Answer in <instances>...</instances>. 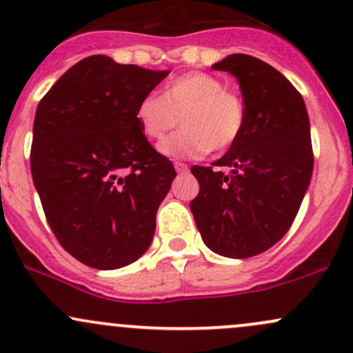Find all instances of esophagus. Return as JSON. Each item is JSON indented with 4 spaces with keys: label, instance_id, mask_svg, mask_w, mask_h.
Listing matches in <instances>:
<instances>
[{
    "label": "esophagus",
    "instance_id": "1",
    "mask_svg": "<svg viewBox=\"0 0 353 353\" xmlns=\"http://www.w3.org/2000/svg\"><path fill=\"white\" fill-rule=\"evenodd\" d=\"M174 168H176V170L179 174H185L189 172V165L184 164V162H174Z\"/></svg>",
    "mask_w": 353,
    "mask_h": 353
}]
</instances>
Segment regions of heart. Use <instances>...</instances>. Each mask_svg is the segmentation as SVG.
Here are the masks:
<instances>
[{
  "label": "heart",
  "mask_w": 353,
  "mask_h": 353,
  "mask_svg": "<svg viewBox=\"0 0 353 353\" xmlns=\"http://www.w3.org/2000/svg\"><path fill=\"white\" fill-rule=\"evenodd\" d=\"M181 119L183 130L159 149L174 159H194L233 147L246 127L245 102L209 73H185L165 85L162 95L150 94L137 107V122L145 137L161 141Z\"/></svg>",
  "instance_id": "b5f03b06"
}]
</instances>
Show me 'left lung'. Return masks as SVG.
I'll use <instances>...</instances> for the list:
<instances>
[{
  "label": "left lung",
  "instance_id": "obj_1",
  "mask_svg": "<svg viewBox=\"0 0 353 353\" xmlns=\"http://www.w3.org/2000/svg\"><path fill=\"white\" fill-rule=\"evenodd\" d=\"M212 68L238 80L246 127L212 162L230 174L191 169L199 183L191 211L209 250L243 259L276 245L295 221L313 172L310 120L303 97L259 58L234 53Z\"/></svg>",
  "mask_w": 353,
  "mask_h": 353
}]
</instances>
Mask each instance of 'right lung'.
Here are the masks:
<instances>
[{"label":"right lung","instance_id":"obj_1","mask_svg":"<svg viewBox=\"0 0 353 353\" xmlns=\"http://www.w3.org/2000/svg\"><path fill=\"white\" fill-rule=\"evenodd\" d=\"M168 75L92 55L38 103L33 184L57 239L83 265L122 268L152 243L176 170L142 134L137 107Z\"/></svg>","mask_w":353,"mask_h":353}]
</instances>
